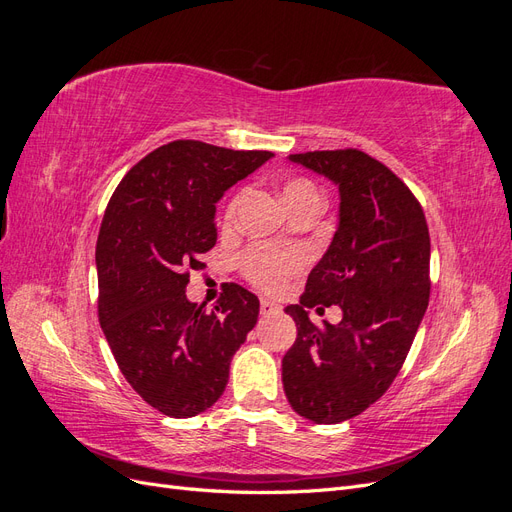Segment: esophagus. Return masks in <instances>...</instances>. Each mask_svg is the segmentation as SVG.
I'll return each mask as SVG.
<instances>
[{
    "instance_id": "1",
    "label": "esophagus",
    "mask_w": 512,
    "mask_h": 512,
    "mask_svg": "<svg viewBox=\"0 0 512 512\" xmlns=\"http://www.w3.org/2000/svg\"><path fill=\"white\" fill-rule=\"evenodd\" d=\"M260 314L262 316H273V314H280V305H275L269 299H262L260 301Z\"/></svg>"
}]
</instances>
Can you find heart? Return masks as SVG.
I'll use <instances>...</instances> for the list:
<instances>
[{"mask_svg": "<svg viewBox=\"0 0 512 512\" xmlns=\"http://www.w3.org/2000/svg\"><path fill=\"white\" fill-rule=\"evenodd\" d=\"M309 198H320L316 185L307 179H290L284 185V200L288 209L303 203ZM239 196H235L228 203L224 220L230 224L235 220L237 207H239ZM305 262L303 252L299 250H275L269 245H254L241 256V267L247 275V280L254 282L256 286L265 290H277L290 275L297 273Z\"/></svg>", "mask_w": 512, "mask_h": 512, "instance_id": "b5f03b06", "label": "heart"}]
</instances>
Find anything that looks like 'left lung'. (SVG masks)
<instances>
[{"instance_id": "obj_1", "label": "left lung", "mask_w": 512, "mask_h": 512, "mask_svg": "<svg viewBox=\"0 0 512 512\" xmlns=\"http://www.w3.org/2000/svg\"><path fill=\"white\" fill-rule=\"evenodd\" d=\"M339 188V224L327 254L286 314L297 339L282 361L292 410L318 425L365 412L404 365L429 303V228L408 185L359 149L292 153ZM343 307L316 328L307 306Z\"/></svg>"}]
</instances>
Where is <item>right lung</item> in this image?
<instances>
[{"label": "right lung", "instance_id": "right-lung-1", "mask_svg": "<svg viewBox=\"0 0 512 512\" xmlns=\"http://www.w3.org/2000/svg\"><path fill=\"white\" fill-rule=\"evenodd\" d=\"M271 156L173 141L134 164L108 200L96 245L100 327L123 378L166 416L220 399L258 320V297L239 284H224L211 312L185 286L218 241L215 203Z\"/></svg>", "mask_w": 512, "mask_h": 512}]
</instances>
